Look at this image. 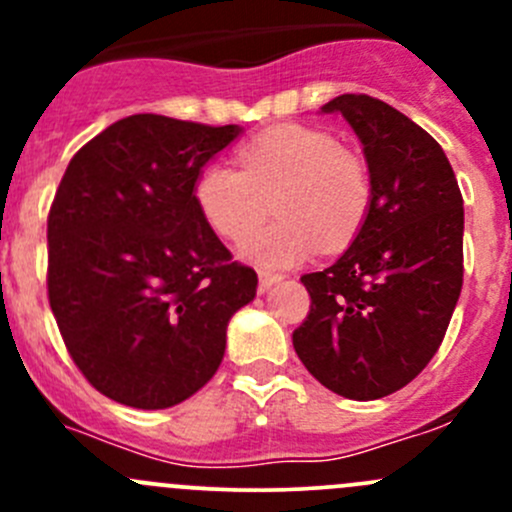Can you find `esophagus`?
Instances as JSON below:
<instances>
[{
  "label": "esophagus",
  "mask_w": 512,
  "mask_h": 512,
  "mask_svg": "<svg viewBox=\"0 0 512 512\" xmlns=\"http://www.w3.org/2000/svg\"><path fill=\"white\" fill-rule=\"evenodd\" d=\"M277 282H282V275H277V272H267V270L260 272V292H267V289L277 285Z\"/></svg>",
  "instance_id": "obj_1"
}]
</instances>
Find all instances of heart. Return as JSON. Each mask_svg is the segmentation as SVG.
Returning a JSON list of instances; mask_svg holds the SVG:
<instances>
[{"label":"heart","mask_w":512,"mask_h":512,"mask_svg":"<svg viewBox=\"0 0 512 512\" xmlns=\"http://www.w3.org/2000/svg\"><path fill=\"white\" fill-rule=\"evenodd\" d=\"M237 160L240 170L225 163L200 170L195 205L220 237L240 242L275 199L281 218L240 245L245 260L267 270L299 265L319 247L339 250L369 213L364 163L317 128H270L242 146Z\"/></svg>","instance_id":"b5f03b06"}]
</instances>
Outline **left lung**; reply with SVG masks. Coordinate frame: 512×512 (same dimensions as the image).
I'll use <instances>...</instances> for the list:
<instances>
[{
    "label": "left lung",
    "mask_w": 512,
    "mask_h": 512,
    "mask_svg": "<svg viewBox=\"0 0 512 512\" xmlns=\"http://www.w3.org/2000/svg\"><path fill=\"white\" fill-rule=\"evenodd\" d=\"M364 146L369 213L334 265L302 277L312 297L292 344L334 394L374 401L404 389L438 352L463 287V198L443 148L389 103L344 94Z\"/></svg>",
    "instance_id": "8db88e82"
}]
</instances>
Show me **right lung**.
Segmentation results:
<instances>
[{
  "label": "right lung",
  "mask_w": 512,
  "mask_h": 512,
  "mask_svg": "<svg viewBox=\"0 0 512 512\" xmlns=\"http://www.w3.org/2000/svg\"><path fill=\"white\" fill-rule=\"evenodd\" d=\"M242 133L138 113L66 168L49 213V304L94 389L170 409L225 356L232 314L257 294L195 205L200 170Z\"/></svg>",
  "instance_id": "1"
}]
</instances>
